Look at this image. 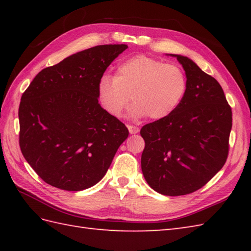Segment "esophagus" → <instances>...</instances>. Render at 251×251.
<instances>
[{"mask_svg":"<svg viewBox=\"0 0 251 251\" xmlns=\"http://www.w3.org/2000/svg\"><path fill=\"white\" fill-rule=\"evenodd\" d=\"M127 127H128V130H129L130 134H137V132L139 131V127H137V126L127 125Z\"/></svg>","mask_w":251,"mask_h":251,"instance_id":"34e87169","label":"esophagus"}]
</instances>
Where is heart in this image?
<instances>
[{
  "label": "heart",
  "instance_id": "b5f03b06",
  "mask_svg": "<svg viewBox=\"0 0 251 251\" xmlns=\"http://www.w3.org/2000/svg\"><path fill=\"white\" fill-rule=\"evenodd\" d=\"M186 89L188 77L179 66L137 55L121 62L115 76L105 74L100 78L97 96L106 113L114 117L122 116L132 96V115L162 120L178 108Z\"/></svg>",
  "mask_w": 251,
  "mask_h": 251
}]
</instances>
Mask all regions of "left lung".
<instances>
[{
	"instance_id": "8db88e82",
	"label": "left lung",
	"mask_w": 251,
	"mask_h": 251,
	"mask_svg": "<svg viewBox=\"0 0 251 251\" xmlns=\"http://www.w3.org/2000/svg\"><path fill=\"white\" fill-rule=\"evenodd\" d=\"M174 56L184 69L188 89L172 114L141 128V169L153 190L179 196L202 188L226 164L232 109L215 77L188 57Z\"/></svg>"
}]
</instances>
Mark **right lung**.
<instances>
[{"label": "right lung", "mask_w": 251, "mask_h": 251, "mask_svg": "<svg viewBox=\"0 0 251 251\" xmlns=\"http://www.w3.org/2000/svg\"><path fill=\"white\" fill-rule=\"evenodd\" d=\"M125 44L98 45L36 74L21 96L19 146L39 177L82 191L98 183L128 129L101 108L97 86Z\"/></svg>", "instance_id": "1"}]
</instances>
